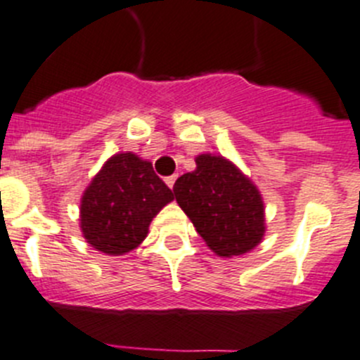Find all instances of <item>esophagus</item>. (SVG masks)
<instances>
[{
    "instance_id": "esophagus-1",
    "label": "esophagus",
    "mask_w": 360,
    "mask_h": 360,
    "mask_svg": "<svg viewBox=\"0 0 360 360\" xmlns=\"http://www.w3.org/2000/svg\"><path fill=\"white\" fill-rule=\"evenodd\" d=\"M176 179H177V176H169L167 179H165V183H167V186H169L170 190L174 188V183H176Z\"/></svg>"
}]
</instances>
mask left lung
<instances>
[{
    "label": "left lung",
    "mask_w": 360,
    "mask_h": 360,
    "mask_svg": "<svg viewBox=\"0 0 360 360\" xmlns=\"http://www.w3.org/2000/svg\"><path fill=\"white\" fill-rule=\"evenodd\" d=\"M174 195L207 247L224 257L241 256L264 236V204L248 177L221 156L200 154Z\"/></svg>",
    "instance_id": "left-lung-1"
}]
</instances>
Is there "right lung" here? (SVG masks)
I'll return each instance as SVG.
<instances>
[{"mask_svg":"<svg viewBox=\"0 0 360 360\" xmlns=\"http://www.w3.org/2000/svg\"><path fill=\"white\" fill-rule=\"evenodd\" d=\"M174 199L150 161L119 153L103 165L82 197L79 227L86 243L122 256L146 240L153 218Z\"/></svg>","mask_w":360,"mask_h":360,"instance_id":"obj_1","label":"right lung"}]
</instances>
